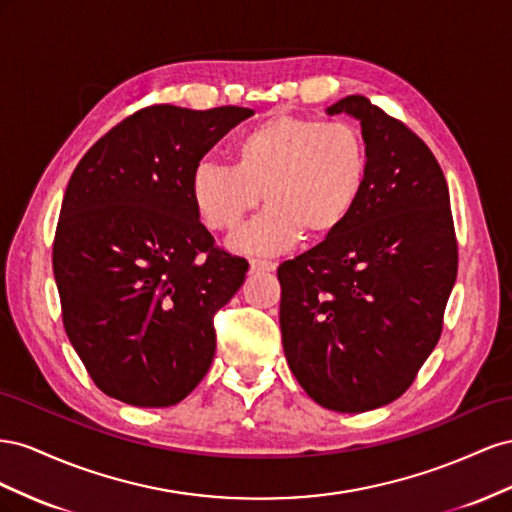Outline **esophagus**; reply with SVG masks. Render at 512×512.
Wrapping results in <instances>:
<instances>
[{"label": "esophagus", "mask_w": 512, "mask_h": 512, "mask_svg": "<svg viewBox=\"0 0 512 512\" xmlns=\"http://www.w3.org/2000/svg\"><path fill=\"white\" fill-rule=\"evenodd\" d=\"M274 268H276V264L272 259H259V257L251 259V270L253 272H272Z\"/></svg>", "instance_id": "34e87169"}]
</instances>
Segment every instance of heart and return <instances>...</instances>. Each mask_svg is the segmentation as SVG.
<instances>
[{"mask_svg":"<svg viewBox=\"0 0 512 512\" xmlns=\"http://www.w3.org/2000/svg\"><path fill=\"white\" fill-rule=\"evenodd\" d=\"M369 171V148L349 122L276 115L233 145V167L201 160L191 197L203 225L233 231L264 195L268 208L231 238L242 253H276L300 233L326 236L352 212Z\"/></svg>","mask_w":512,"mask_h":512,"instance_id":"b5f03b06","label":"heart"}]
</instances>
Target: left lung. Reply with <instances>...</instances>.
<instances>
[{
    "label": "left lung",
    "mask_w": 512,
    "mask_h": 512,
    "mask_svg": "<svg viewBox=\"0 0 512 512\" xmlns=\"http://www.w3.org/2000/svg\"><path fill=\"white\" fill-rule=\"evenodd\" d=\"M360 122L369 148L345 221L276 270L291 373L343 414L399 399L440 341L457 279L448 184L427 143L364 96L326 109Z\"/></svg>",
    "instance_id": "1"
}]
</instances>
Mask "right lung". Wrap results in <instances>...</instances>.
I'll return each mask as SVG.
<instances>
[{"mask_svg": "<svg viewBox=\"0 0 512 512\" xmlns=\"http://www.w3.org/2000/svg\"><path fill=\"white\" fill-rule=\"evenodd\" d=\"M244 107L154 105L100 137L72 171L53 242L68 339L94 384L137 407L195 390L214 349V313L248 261L214 246L191 178Z\"/></svg>", "mask_w": 512, "mask_h": 512, "instance_id": "right-lung-1", "label": "right lung"}]
</instances>
